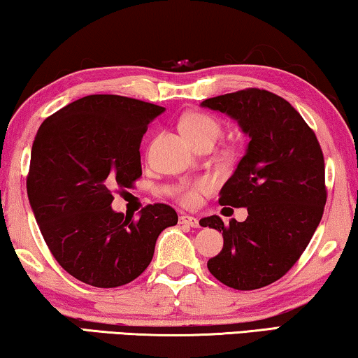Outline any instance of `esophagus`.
<instances>
[{
  "mask_svg": "<svg viewBox=\"0 0 358 358\" xmlns=\"http://www.w3.org/2000/svg\"><path fill=\"white\" fill-rule=\"evenodd\" d=\"M179 222L184 226H190V227H199V220L194 216H189V215H182L179 216Z\"/></svg>",
  "mask_w": 358,
  "mask_h": 358,
  "instance_id": "34e87169",
  "label": "esophagus"
}]
</instances>
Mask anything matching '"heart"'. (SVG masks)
Returning <instances> with one entry per match:
<instances>
[{
	"instance_id": "obj_1",
	"label": "heart",
	"mask_w": 358,
	"mask_h": 358,
	"mask_svg": "<svg viewBox=\"0 0 358 358\" xmlns=\"http://www.w3.org/2000/svg\"><path fill=\"white\" fill-rule=\"evenodd\" d=\"M180 127L185 136H187L192 143L199 145L203 142L215 143L222 134L221 122L216 117L206 115V113H190L184 116L180 121ZM210 190V182L201 180L189 187H182L179 190V200L184 205H195L200 199V194Z\"/></svg>"
}]
</instances>
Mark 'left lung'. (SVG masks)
Wrapping results in <instances>:
<instances>
[{
    "mask_svg": "<svg viewBox=\"0 0 358 358\" xmlns=\"http://www.w3.org/2000/svg\"><path fill=\"white\" fill-rule=\"evenodd\" d=\"M201 106L236 119L250 138L220 192V205L245 206L247 220H200L224 239L208 269L237 291L265 287L295 265L320 224L326 203L323 152L297 110L268 90L226 93Z\"/></svg>",
    "mask_w": 358,
    "mask_h": 358,
    "instance_id": "8db88e82",
    "label": "left lung"
}]
</instances>
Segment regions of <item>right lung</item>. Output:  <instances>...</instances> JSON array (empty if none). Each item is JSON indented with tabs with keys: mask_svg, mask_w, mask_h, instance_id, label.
<instances>
[{
	"mask_svg": "<svg viewBox=\"0 0 358 358\" xmlns=\"http://www.w3.org/2000/svg\"><path fill=\"white\" fill-rule=\"evenodd\" d=\"M163 106L119 95H89L41 124L32 145L27 195L41 236L71 276L95 287L134 281L163 229L178 224L164 203L138 220L111 208L116 189L142 176L141 143Z\"/></svg>",
	"mask_w": 358,
	"mask_h": 358,
	"instance_id": "1",
	"label": "right lung"
}]
</instances>
